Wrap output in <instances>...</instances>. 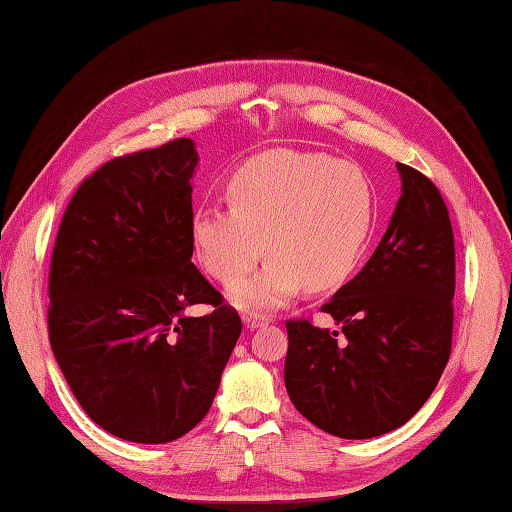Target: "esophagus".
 I'll return each mask as SVG.
<instances>
[{
  "instance_id": "obj_1",
  "label": "esophagus",
  "mask_w": 512,
  "mask_h": 512,
  "mask_svg": "<svg viewBox=\"0 0 512 512\" xmlns=\"http://www.w3.org/2000/svg\"><path fill=\"white\" fill-rule=\"evenodd\" d=\"M242 321L248 330H255V328H262V325H266L270 319L266 317V314H257V312H244L242 314Z\"/></svg>"
}]
</instances>
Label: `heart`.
<instances>
[{
	"label": "heart",
	"mask_w": 512,
	"mask_h": 512,
	"mask_svg": "<svg viewBox=\"0 0 512 512\" xmlns=\"http://www.w3.org/2000/svg\"><path fill=\"white\" fill-rule=\"evenodd\" d=\"M231 206H198L191 242L200 266L233 284L262 259L255 277L231 288L244 308H273L306 286L323 292L350 277L372 235L376 195L365 171L312 151H268L226 182Z\"/></svg>",
	"instance_id": "b5f03b06"
}]
</instances>
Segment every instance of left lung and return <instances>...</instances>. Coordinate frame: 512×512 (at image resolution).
<instances>
[{"label":"left lung","mask_w":512,"mask_h":512,"mask_svg":"<svg viewBox=\"0 0 512 512\" xmlns=\"http://www.w3.org/2000/svg\"><path fill=\"white\" fill-rule=\"evenodd\" d=\"M396 167L402 195L387 233L361 273L321 306L341 332L286 321L292 405L347 440L402 427L436 389L451 354L455 242L447 204L424 173Z\"/></svg>","instance_id":"obj_1"}]
</instances>
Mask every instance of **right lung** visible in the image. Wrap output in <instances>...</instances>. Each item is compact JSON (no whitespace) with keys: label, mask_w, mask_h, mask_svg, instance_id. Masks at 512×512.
Here are the masks:
<instances>
[{"label":"right lung","mask_w":512,"mask_h":512,"mask_svg":"<svg viewBox=\"0 0 512 512\" xmlns=\"http://www.w3.org/2000/svg\"><path fill=\"white\" fill-rule=\"evenodd\" d=\"M191 138L105 162L74 191L54 239L48 336L85 413L112 436L171 442L211 409L242 334L191 262ZM204 302V318L183 310Z\"/></svg>","instance_id":"add662e5"}]
</instances>
